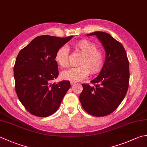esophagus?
<instances>
[{
    "mask_svg": "<svg viewBox=\"0 0 147 147\" xmlns=\"http://www.w3.org/2000/svg\"><path fill=\"white\" fill-rule=\"evenodd\" d=\"M75 84H76V82H71V86H74Z\"/></svg>",
    "mask_w": 147,
    "mask_h": 147,
    "instance_id": "34e87169",
    "label": "esophagus"
}]
</instances>
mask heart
I'll list each match as a JSON object with an SVG mask.
<instances>
[{
  "mask_svg": "<svg viewBox=\"0 0 147 147\" xmlns=\"http://www.w3.org/2000/svg\"><path fill=\"white\" fill-rule=\"evenodd\" d=\"M76 50L83 55L79 62V67H72L64 71L62 78L72 82H78L85 79L90 73L95 74L100 71L105 63V55L97 49L95 43L86 39L78 41L74 45ZM69 50L65 46L59 48L56 51L55 60L62 67H67L69 64Z\"/></svg>",
  "mask_w": 147,
  "mask_h": 147,
  "instance_id": "b5f03b06",
  "label": "heart"
}]
</instances>
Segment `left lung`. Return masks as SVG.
Masks as SVG:
<instances>
[{
    "mask_svg": "<svg viewBox=\"0 0 147 147\" xmlns=\"http://www.w3.org/2000/svg\"><path fill=\"white\" fill-rule=\"evenodd\" d=\"M106 51V59L99 76L92 80L94 86L82 84L80 102L86 112L94 117L111 113L122 102L129 82V64L123 45L110 34L94 32Z\"/></svg>",
    "mask_w": 147,
    "mask_h": 147,
    "instance_id": "1",
    "label": "left lung"
}]
</instances>
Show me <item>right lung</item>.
<instances>
[{
	"mask_svg": "<svg viewBox=\"0 0 147 147\" xmlns=\"http://www.w3.org/2000/svg\"><path fill=\"white\" fill-rule=\"evenodd\" d=\"M73 36H40L20 50L14 66L15 90L29 113L40 117L58 110L71 87L69 81L52 83L59 75L56 51Z\"/></svg>",
	"mask_w": 147,
	"mask_h": 147,
	"instance_id": "1",
	"label": "right lung"
}]
</instances>
